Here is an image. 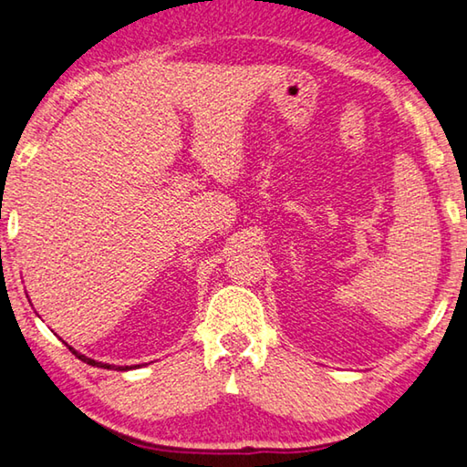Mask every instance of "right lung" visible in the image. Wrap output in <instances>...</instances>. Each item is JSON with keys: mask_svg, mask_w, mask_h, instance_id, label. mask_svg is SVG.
Returning a JSON list of instances; mask_svg holds the SVG:
<instances>
[{"mask_svg": "<svg viewBox=\"0 0 467 467\" xmlns=\"http://www.w3.org/2000/svg\"><path fill=\"white\" fill-rule=\"evenodd\" d=\"M67 347H69V345H67ZM69 349H71V353L75 355V358L81 359L83 363H89V366H93V368H104V369H112V366H109V363H101V361H96V359H89V358H86V355H81L79 351H75L73 347H69ZM116 369H118V371H126V369H130V368H129V366H124V368L118 366Z\"/></svg>", "mask_w": 467, "mask_h": 467, "instance_id": "1", "label": "right lung"}]
</instances>
